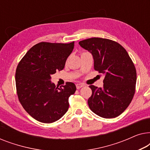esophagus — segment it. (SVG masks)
<instances>
[{"label":"esophagus","mask_w":150,"mask_h":150,"mask_svg":"<svg viewBox=\"0 0 150 150\" xmlns=\"http://www.w3.org/2000/svg\"><path fill=\"white\" fill-rule=\"evenodd\" d=\"M76 88H77V89H81V87H84V86H85V85H84L83 84L79 83V84H76Z\"/></svg>","instance_id":"34e87169"}]
</instances>
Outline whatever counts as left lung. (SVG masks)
<instances>
[{
    "mask_svg": "<svg viewBox=\"0 0 150 150\" xmlns=\"http://www.w3.org/2000/svg\"><path fill=\"white\" fill-rule=\"evenodd\" d=\"M79 45L93 55L94 69L104 74L103 87L89 86L90 109L102 117H116L126 109L135 93L137 71L132 59L124 47L108 39L89 38Z\"/></svg>",
    "mask_w": 150,
    "mask_h": 150,
    "instance_id": "obj_1",
    "label": "left lung"
}]
</instances>
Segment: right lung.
<instances>
[{"label": "right lung", "instance_id": "add662e5", "mask_svg": "<svg viewBox=\"0 0 150 150\" xmlns=\"http://www.w3.org/2000/svg\"><path fill=\"white\" fill-rule=\"evenodd\" d=\"M74 42L69 44L40 42L33 46L18 63L16 85L18 99L24 110L42 123L59 120L69 108V97L76 87L67 82L62 87L50 81L51 75L64 68L72 52Z\"/></svg>", "mask_w": 150, "mask_h": 150}]
</instances>
